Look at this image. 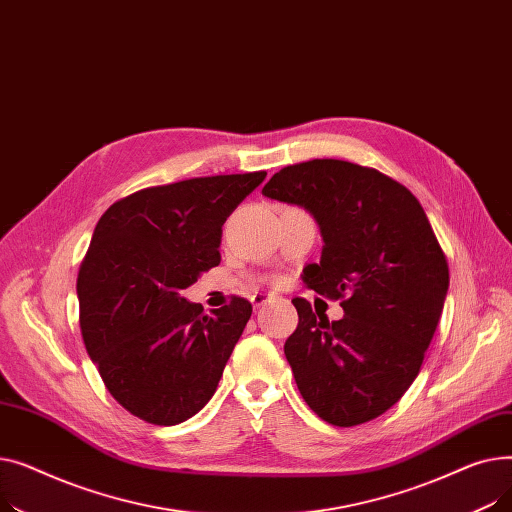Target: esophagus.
<instances>
[{"instance_id":"34e87169","label":"esophagus","mask_w":512,"mask_h":512,"mask_svg":"<svg viewBox=\"0 0 512 512\" xmlns=\"http://www.w3.org/2000/svg\"><path fill=\"white\" fill-rule=\"evenodd\" d=\"M251 303H253V307H263V305H267V303H272V294H265V292H255L253 297H251Z\"/></svg>"}]
</instances>
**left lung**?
Listing matches in <instances>:
<instances>
[{
    "label": "left lung",
    "mask_w": 512,
    "mask_h": 512,
    "mask_svg": "<svg viewBox=\"0 0 512 512\" xmlns=\"http://www.w3.org/2000/svg\"><path fill=\"white\" fill-rule=\"evenodd\" d=\"M261 193L313 215L324 249L303 282L344 309L330 324L292 299L299 326L284 355L301 396L338 427L380 417L417 378L450 282L421 203L382 172L340 159L288 166Z\"/></svg>",
    "instance_id": "obj_1"
}]
</instances>
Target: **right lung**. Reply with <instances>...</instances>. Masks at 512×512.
Wrapping results in <instances>:
<instances>
[{"instance_id": "add662e5", "label": "right lung", "mask_w": 512, "mask_h": 512, "mask_svg": "<svg viewBox=\"0 0 512 512\" xmlns=\"http://www.w3.org/2000/svg\"><path fill=\"white\" fill-rule=\"evenodd\" d=\"M267 172L151 186L107 209L80 263V332L101 380L120 405L153 425L197 415L251 317L232 301L207 315L186 301L220 265L222 226Z\"/></svg>"}]
</instances>
